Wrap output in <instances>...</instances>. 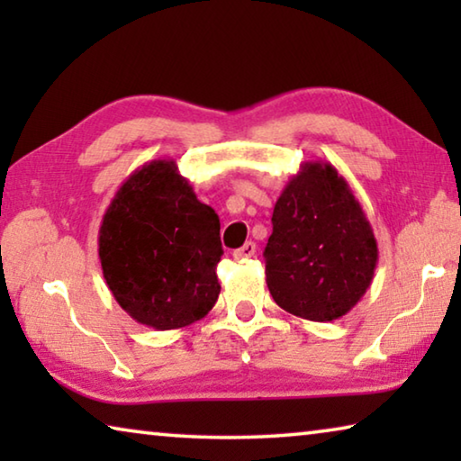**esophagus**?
Returning <instances> with one entry per match:
<instances>
[{"instance_id":"1","label":"esophagus","mask_w":461,"mask_h":461,"mask_svg":"<svg viewBox=\"0 0 461 461\" xmlns=\"http://www.w3.org/2000/svg\"><path fill=\"white\" fill-rule=\"evenodd\" d=\"M254 254H256V244H254V241H246V244L241 246V248L233 249V258H236V260H248V258H252Z\"/></svg>"}]
</instances>
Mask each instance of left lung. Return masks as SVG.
<instances>
[{
    "label": "left lung",
    "mask_w": 461,
    "mask_h": 461,
    "mask_svg": "<svg viewBox=\"0 0 461 461\" xmlns=\"http://www.w3.org/2000/svg\"><path fill=\"white\" fill-rule=\"evenodd\" d=\"M264 258L272 299L309 321L343 317L368 291L376 238L360 201L330 162H303L288 178Z\"/></svg>",
    "instance_id": "left-lung-1"
}]
</instances>
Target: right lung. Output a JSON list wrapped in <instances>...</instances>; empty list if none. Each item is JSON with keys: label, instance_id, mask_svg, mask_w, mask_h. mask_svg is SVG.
<instances>
[{"label": "right lung", "instance_id": "1", "mask_svg": "<svg viewBox=\"0 0 461 461\" xmlns=\"http://www.w3.org/2000/svg\"><path fill=\"white\" fill-rule=\"evenodd\" d=\"M220 217L197 199L175 160L134 170L99 228V260L113 299L134 321L181 330L220 296Z\"/></svg>", "mask_w": 461, "mask_h": 461}]
</instances>
